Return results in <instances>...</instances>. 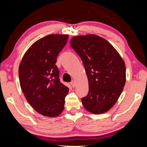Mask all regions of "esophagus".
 Here are the masks:
<instances>
[{"label": "esophagus", "instance_id": "34e87169", "mask_svg": "<svg viewBox=\"0 0 147 147\" xmlns=\"http://www.w3.org/2000/svg\"><path fill=\"white\" fill-rule=\"evenodd\" d=\"M71 86L73 88L75 87V86H76V82H75V81H74V80H73V81L71 82Z\"/></svg>", "mask_w": 147, "mask_h": 147}]
</instances>
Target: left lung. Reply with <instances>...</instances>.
<instances>
[{
    "instance_id": "1",
    "label": "left lung",
    "mask_w": 147,
    "mask_h": 147,
    "mask_svg": "<svg viewBox=\"0 0 147 147\" xmlns=\"http://www.w3.org/2000/svg\"><path fill=\"white\" fill-rule=\"evenodd\" d=\"M70 45L83 61L89 92L82 98L88 111L98 114L117 101L126 82L124 62L106 39L96 35L73 37Z\"/></svg>"
}]
</instances>
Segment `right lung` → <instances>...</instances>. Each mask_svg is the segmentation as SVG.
<instances>
[{
  "label": "right lung",
  "instance_id": "add662e5",
  "mask_svg": "<svg viewBox=\"0 0 147 147\" xmlns=\"http://www.w3.org/2000/svg\"><path fill=\"white\" fill-rule=\"evenodd\" d=\"M67 35H49L34 43L20 63V85L32 107L43 116H59L69 88L60 82L57 57L67 43Z\"/></svg>",
  "mask_w": 147,
  "mask_h": 147
}]
</instances>
